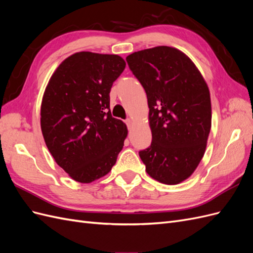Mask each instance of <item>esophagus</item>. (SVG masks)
<instances>
[{
  "label": "esophagus",
  "instance_id": "34e87169",
  "mask_svg": "<svg viewBox=\"0 0 253 253\" xmlns=\"http://www.w3.org/2000/svg\"><path fill=\"white\" fill-rule=\"evenodd\" d=\"M126 126L129 127V126H131L133 125V120H132L131 118H127V119L126 120Z\"/></svg>",
  "mask_w": 253,
  "mask_h": 253
}]
</instances>
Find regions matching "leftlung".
Segmentation results:
<instances>
[{"instance_id":"1","label":"left lung","mask_w":253,"mask_h":253,"mask_svg":"<svg viewBox=\"0 0 253 253\" xmlns=\"http://www.w3.org/2000/svg\"><path fill=\"white\" fill-rule=\"evenodd\" d=\"M126 62L148 97L152 142L139 152L145 171L159 182L177 185L192 175L205 154L212 118L209 87L177 48L135 51Z\"/></svg>"}]
</instances>
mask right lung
I'll list each match as a JSON object with an SVG mask.
<instances>
[{
	"label": "right lung",
	"instance_id": "add662e5",
	"mask_svg": "<svg viewBox=\"0 0 253 253\" xmlns=\"http://www.w3.org/2000/svg\"><path fill=\"white\" fill-rule=\"evenodd\" d=\"M126 67L118 55L80 51L50 77L41 103V129L55 162L81 183L103 177L116 164L127 136L112 117L110 91Z\"/></svg>",
	"mask_w": 253,
	"mask_h": 253
}]
</instances>
